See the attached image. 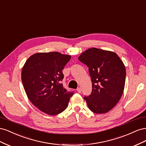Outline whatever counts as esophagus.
Masks as SVG:
<instances>
[{
    "label": "esophagus",
    "mask_w": 146,
    "mask_h": 146,
    "mask_svg": "<svg viewBox=\"0 0 146 146\" xmlns=\"http://www.w3.org/2000/svg\"><path fill=\"white\" fill-rule=\"evenodd\" d=\"M77 92H79V93H80V92H82V88H80V87L78 88H77Z\"/></svg>",
    "instance_id": "obj_1"
}]
</instances>
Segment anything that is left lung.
I'll return each instance as SVG.
<instances>
[{
    "mask_svg": "<svg viewBox=\"0 0 146 146\" xmlns=\"http://www.w3.org/2000/svg\"><path fill=\"white\" fill-rule=\"evenodd\" d=\"M78 60L89 68L92 92L85 96L88 108L97 114L115 107L124 90L126 70L115 52L92 47L82 53Z\"/></svg>",
    "mask_w": 146,
    "mask_h": 146,
    "instance_id": "left-lung-1",
    "label": "left lung"
}]
</instances>
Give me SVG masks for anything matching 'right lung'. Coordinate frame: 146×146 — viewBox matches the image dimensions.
<instances>
[{"label": "right lung", "instance_id": "right-lung-1", "mask_svg": "<svg viewBox=\"0 0 146 146\" xmlns=\"http://www.w3.org/2000/svg\"><path fill=\"white\" fill-rule=\"evenodd\" d=\"M70 58L57 52H39L30 56L23 68L21 79L29 99L48 115L62 113L74 94L61 83L62 70Z\"/></svg>", "mask_w": 146, "mask_h": 146}]
</instances>
